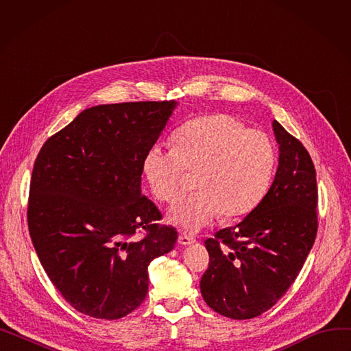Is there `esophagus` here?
I'll list each match as a JSON object with an SVG mask.
<instances>
[{
	"label": "esophagus",
	"mask_w": 351,
	"mask_h": 351,
	"mask_svg": "<svg viewBox=\"0 0 351 351\" xmlns=\"http://www.w3.org/2000/svg\"><path fill=\"white\" fill-rule=\"evenodd\" d=\"M178 243H179V245H183V246H189V245L195 243V237H193V236H189V234H179Z\"/></svg>",
	"instance_id": "obj_1"
}]
</instances>
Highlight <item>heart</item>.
Wrapping results in <instances>:
<instances>
[{"instance_id":"b5f03b06","label":"heart","mask_w":351,"mask_h":351,"mask_svg":"<svg viewBox=\"0 0 351 351\" xmlns=\"http://www.w3.org/2000/svg\"><path fill=\"white\" fill-rule=\"evenodd\" d=\"M173 143L175 149L152 146L143 160L151 191L165 204H176L185 193V169L196 173L197 192L171 209V223L195 233L220 213L237 217L261 204L276 163L274 146L263 132L216 114L182 125Z\"/></svg>"}]
</instances>
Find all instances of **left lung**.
<instances>
[{
  "label": "left lung",
  "mask_w": 351,
  "mask_h": 351,
  "mask_svg": "<svg viewBox=\"0 0 351 351\" xmlns=\"http://www.w3.org/2000/svg\"><path fill=\"white\" fill-rule=\"evenodd\" d=\"M279 166L265 197L241 223L205 242L209 267L200 293L219 315L261 316L296 280L317 233L316 169L306 147L278 122Z\"/></svg>",
  "instance_id": "1"
}]
</instances>
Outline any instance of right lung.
I'll use <instances>...</instances> for the list:
<instances>
[{
    "label": "right lung",
    "mask_w": 351,
    "mask_h": 351,
    "mask_svg": "<svg viewBox=\"0 0 351 351\" xmlns=\"http://www.w3.org/2000/svg\"><path fill=\"white\" fill-rule=\"evenodd\" d=\"M176 101L88 108L51 136L35 159L28 228L38 259L65 300L90 317L134 311L149 286L147 266L178 239L142 196L143 160ZM139 230L148 234L134 239Z\"/></svg>",
    "instance_id": "1"
}]
</instances>
